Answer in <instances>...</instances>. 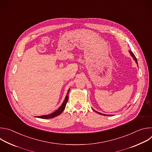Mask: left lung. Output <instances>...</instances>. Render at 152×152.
Here are the masks:
<instances>
[{"label":"left lung","mask_w":152,"mask_h":152,"mask_svg":"<svg viewBox=\"0 0 152 152\" xmlns=\"http://www.w3.org/2000/svg\"><path fill=\"white\" fill-rule=\"evenodd\" d=\"M129 53H130V54H131V56L133 58V59H134V61H135V62H136V64H137V66H138V61H137V58H136V57H135V56L134 55V54L133 53V52H132V51H131L130 50L129 51ZM95 112H96L97 113H98L99 114H100V115H106V116H112V115H106V114H102V113H99V112H97V111H95V110H94Z\"/></svg>","instance_id":"8db88e82"}]
</instances>
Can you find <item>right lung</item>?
<instances>
[{
  "label": "right lung",
  "mask_w": 152,
  "mask_h": 152,
  "mask_svg": "<svg viewBox=\"0 0 152 152\" xmlns=\"http://www.w3.org/2000/svg\"><path fill=\"white\" fill-rule=\"evenodd\" d=\"M69 91H70V88L69 89L68 91H67V95L66 96V97H65V99L63 102V103H62L61 106L58 108V109L55 111V112H53V113L50 114H48V115H41V116H37L36 117L37 118H42V119H48V118H53V117H55L59 115H60L64 111V110L65 109V107H66V104L68 102V99H69Z\"/></svg>",
  "instance_id": "1"
}]
</instances>
